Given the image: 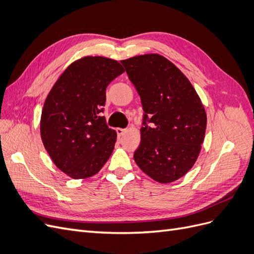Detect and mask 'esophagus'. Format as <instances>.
<instances>
[{"mask_svg": "<svg viewBox=\"0 0 254 254\" xmlns=\"http://www.w3.org/2000/svg\"><path fill=\"white\" fill-rule=\"evenodd\" d=\"M126 132V129H123V128H117V133L119 136H122Z\"/></svg>", "mask_w": 254, "mask_h": 254, "instance_id": "obj_1", "label": "esophagus"}]
</instances>
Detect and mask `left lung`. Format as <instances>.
<instances>
[{
    "mask_svg": "<svg viewBox=\"0 0 254 254\" xmlns=\"http://www.w3.org/2000/svg\"><path fill=\"white\" fill-rule=\"evenodd\" d=\"M121 64L144 110L135 163L160 183L178 180L193 167L204 140L206 114L200 98L179 68L158 54Z\"/></svg>",
    "mask_w": 254,
    "mask_h": 254,
    "instance_id": "8db88e82",
    "label": "left lung"
}]
</instances>
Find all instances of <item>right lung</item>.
Here are the masks:
<instances>
[{
	"mask_svg": "<svg viewBox=\"0 0 254 254\" xmlns=\"http://www.w3.org/2000/svg\"><path fill=\"white\" fill-rule=\"evenodd\" d=\"M122 73L117 60L83 57L65 68L45 99L43 145L55 165L73 179L95 175L114 149L117 132L102 113L106 88Z\"/></svg>",
	"mask_w": 254,
	"mask_h": 254,
	"instance_id": "obj_1",
	"label": "right lung"
}]
</instances>
